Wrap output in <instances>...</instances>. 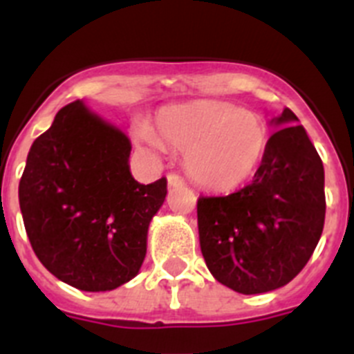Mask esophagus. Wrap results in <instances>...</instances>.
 Masks as SVG:
<instances>
[{
	"label": "esophagus",
	"instance_id": "34e87169",
	"mask_svg": "<svg viewBox=\"0 0 354 354\" xmlns=\"http://www.w3.org/2000/svg\"><path fill=\"white\" fill-rule=\"evenodd\" d=\"M168 186L170 187H180V186H184V179L183 177H180V175H177V174H168Z\"/></svg>",
	"mask_w": 354,
	"mask_h": 354
}]
</instances>
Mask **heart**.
<instances>
[{
  "label": "heart",
  "mask_w": 354,
  "mask_h": 354,
  "mask_svg": "<svg viewBox=\"0 0 354 354\" xmlns=\"http://www.w3.org/2000/svg\"><path fill=\"white\" fill-rule=\"evenodd\" d=\"M158 134L140 129V138L154 149L162 139L184 152V167L200 186L227 192L257 170L268 149V127L257 115L221 101H196L170 106L156 118Z\"/></svg>",
  "instance_id": "1"
}]
</instances>
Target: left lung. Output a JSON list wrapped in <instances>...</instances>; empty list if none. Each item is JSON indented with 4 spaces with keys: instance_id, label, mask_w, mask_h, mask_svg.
I'll return each mask as SVG.
<instances>
[{
    "instance_id": "left-lung-1",
    "label": "left lung",
    "mask_w": 354,
    "mask_h": 354,
    "mask_svg": "<svg viewBox=\"0 0 354 354\" xmlns=\"http://www.w3.org/2000/svg\"><path fill=\"white\" fill-rule=\"evenodd\" d=\"M289 108L271 134L253 180L227 196L196 202L200 248L212 277L241 294L289 283L303 270L324 227V168Z\"/></svg>"
}]
</instances>
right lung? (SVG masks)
<instances>
[{
	"instance_id": "add662e5",
	"label": "right lung",
	"mask_w": 354,
	"mask_h": 354,
	"mask_svg": "<svg viewBox=\"0 0 354 354\" xmlns=\"http://www.w3.org/2000/svg\"><path fill=\"white\" fill-rule=\"evenodd\" d=\"M131 142L74 101L33 142L19 183L31 248L49 273L80 290H113L138 274L149 223L167 179L140 184Z\"/></svg>"
}]
</instances>
